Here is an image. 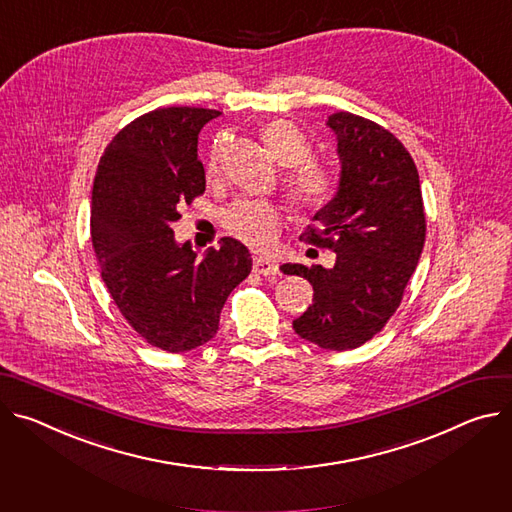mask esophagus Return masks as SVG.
Listing matches in <instances>:
<instances>
[{
  "instance_id": "obj_1",
  "label": "esophagus",
  "mask_w": 512,
  "mask_h": 512,
  "mask_svg": "<svg viewBox=\"0 0 512 512\" xmlns=\"http://www.w3.org/2000/svg\"><path fill=\"white\" fill-rule=\"evenodd\" d=\"M253 271L265 277H275L280 273V267H277V263L271 261L269 257H253Z\"/></svg>"
}]
</instances>
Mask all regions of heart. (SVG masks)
<instances>
[{
	"label": "heart",
	"mask_w": 512,
	"mask_h": 512,
	"mask_svg": "<svg viewBox=\"0 0 512 512\" xmlns=\"http://www.w3.org/2000/svg\"><path fill=\"white\" fill-rule=\"evenodd\" d=\"M263 143L271 157L282 167H294L286 177V196L298 212L318 210L333 194V175L327 167L308 161L310 143L306 136L288 120H273L261 128ZM222 149L214 147L208 161V177L220 171ZM282 224V212L265 200H239L224 216L230 235L255 249L267 247Z\"/></svg>",
	"instance_id": "1"
}]
</instances>
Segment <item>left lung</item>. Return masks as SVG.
<instances>
[{
    "label": "left lung",
    "instance_id": "left-lung-1",
    "mask_svg": "<svg viewBox=\"0 0 512 512\" xmlns=\"http://www.w3.org/2000/svg\"><path fill=\"white\" fill-rule=\"evenodd\" d=\"M341 163L335 196L300 241L337 253L333 267L286 263L306 277L314 300L294 320L298 337L320 349L361 347L400 306L425 245V208L418 171L398 138L349 112L329 116Z\"/></svg>",
    "mask_w": 512,
    "mask_h": 512
}]
</instances>
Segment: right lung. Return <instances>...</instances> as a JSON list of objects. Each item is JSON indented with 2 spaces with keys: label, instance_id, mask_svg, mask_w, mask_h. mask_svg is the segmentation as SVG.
<instances>
[{
  "label": "right lung",
  "instance_id": "obj_1",
  "mask_svg": "<svg viewBox=\"0 0 512 512\" xmlns=\"http://www.w3.org/2000/svg\"><path fill=\"white\" fill-rule=\"evenodd\" d=\"M220 116L208 108H161L124 126L106 147L91 190V243L102 280L147 343L192 351L218 333L220 310L251 273V253L224 237L204 257L177 243L179 206L206 190L198 134Z\"/></svg>",
  "mask_w": 512,
  "mask_h": 512
}]
</instances>
